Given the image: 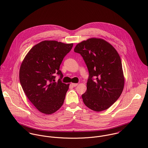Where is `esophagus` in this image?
Here are the masks:
<instances>
[{
	"label": "esophagus",
	"instance_id": "obj_1",
	"mask_svg": "<svg viewBox=\"0 0 148 148\" xmlns=\"http://www.w3.org/2000/svg\"><path fill=\"white\" fill-rule=\"evenodd\" d=\"M71 85V86H72L73 87H75L78 85V84H77V83H72Z\"/></svg>",
	"mask_w": 148,
	"mask_h": 148
}]
</instances>
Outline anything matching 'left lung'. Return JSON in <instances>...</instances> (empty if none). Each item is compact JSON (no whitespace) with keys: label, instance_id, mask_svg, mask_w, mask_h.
Masks as SVG:
<instances>
[{"label":"left lung","instance_id":"8db88e82","mask_svg":"<svg viewBox=\"0 0 148 148\" xmlns=\"http://www.w3.org/2000/svg\"><path fill=\"white\" fill-rule=\"evenodd\" d=\"M74 51L83 57L89 72L85 105L100 112L120 97L124 86L121 58L115 48L101 39L90 38L77 44Z\"/></svg>","mask_w":148,"mask_h":148}]
</instances>
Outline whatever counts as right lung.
Instances as JSON below:
<instances>
[{"mask_svg":"<svg viewBox=\"0 0 148 148\" xmlns=\"http://www.w3.org/2000/svg\"><path fill=\"white\" fill-rule=\"evenodd\" d=\"M72 47L73 43L42 41L30 49L21 63V87L29 100L42 113L52 114L63 104L69 84L62 82L63 75L59 68ZM56 74L61 77L58 82H55Z\"/></svg>","mask_w":148,"mask_h":148,"instance_id":"right-lung-1","label":"right lung"}]
</instances>
